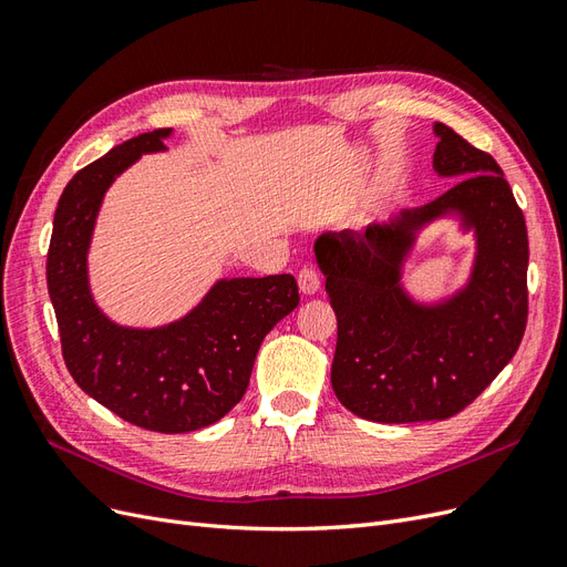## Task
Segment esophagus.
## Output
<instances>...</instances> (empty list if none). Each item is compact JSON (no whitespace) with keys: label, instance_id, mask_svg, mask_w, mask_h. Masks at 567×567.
I'll return each mask as SVG.
<instances>
[{"label":"esophagus","instance_id":"34e87169","mask_svg":"<svg viewBox=\"0 0 567 567\" xmlns=\"http://www.w3.org/2000/svg\"><path fill=\"white\" fill-rule=\"evenodd\" d=\"M297 280H299V289L303 291V295H316V291L320 289V276H318V270L316 268H301L299 270V276H297Z\"/></svg>","mask_w":567,"mask_h":567}]
</instances>
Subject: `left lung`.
<instances>
[{
  "mask_svg": "<svg viewBox=\"0 0 567 567\" xmlns=\"http://www.w3.org/2000/svg\"><path fill=\"white\" fill-rule=\"evenodd\" d=\"M433 169L460 178L429 205L389 224L322 233L316 259L337 313L332 389L379 424L441 422L468 408L516 355L527 322V228L495 157L435 124ZM456 210L477 230L470 285L433 307L399 287L413 233Z\"/></svg>",
  "mask_w": 567,
  "mask_h": 567,
  "instance_id": "obj_1",
  "label": "left lung"
}]
</instances>
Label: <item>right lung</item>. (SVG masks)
Wrapping results in <instances>:
<instances>
[{
  "label": "right lung",
  "mask_w": 567,
  "mask_h": 567,
  "mask_svg": "<svg viewBox=\"0 0 567 567\" xmlns=\"http://www.w3.org/2000/svg\"><path fill=\"white\" fill-rule=\"evenodd\" d=\"M169 134H138L70 178L53 214L47 285L78 386L134 426L188 433L240 403L264 337L299 306V287L287 272L218 280L184 320L157 330H130L101 313L86 251L103 193L143 153L164 151Z\"/></svg>",
  "instance_id": "obj_1"
}]
</instances>
